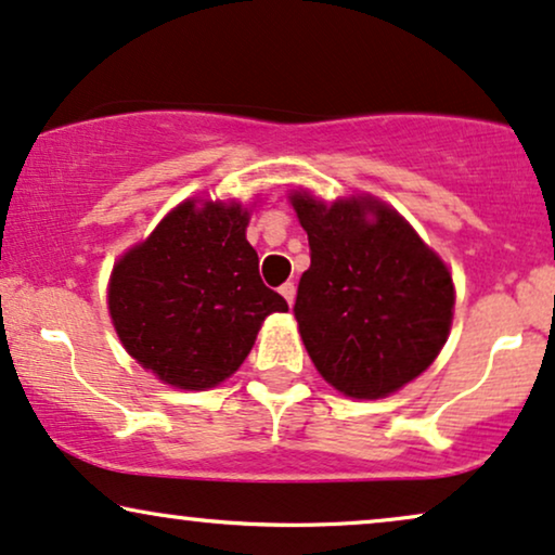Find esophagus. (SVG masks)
<instances>
[{
	"instance_id": "1",
	"label": "esophagus",
	"mask_w": 555,
	"mask_h": 555,
	"mask_svg": "<svg viewBox=\"0 0 555 555\" xmlns=\"http://www.w3.org/2000/svg\"><path fill=\"white\" fill-rule=\"evenodd\" d=\"M280 296L288 300V306H293V300H296V285L283 283V285H280Z\"/></svg>"
}]
</instances>
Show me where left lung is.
Listing matches in <instances>:
<instances>
[{"label": "left lung", "mask_w": 555, "mask_h": 555, "mask_svg": "<svg viewBox=\"0 0 555 555\" xmlns=\"http://www.w3.org/2000/svg\"><path fill=\"white\" fill-rule=\"evenodd\" d=\"M288 201L311 246L293 311L319 375L358 401L401 391L450 337L453 272L375 195L326 203L298 188Z\"/></svg>", "instance_id": "left-lung-1"}]
</instances>
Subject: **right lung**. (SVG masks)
<instances>
[{
	"label": "right lung",
	"instance_id": "add662e5",
	"mask_svg": "<svg viewBox=\"0 0 555 555\" xmlns=\"http://www.w3.org/2000/svg\"><path fill=\"white\" fill-rule=\"evenodd\" d=\"M242 201L184 197L115 259L107 311L126 352L180 391L231 378L270 313L288 304L259 278Z\"/></svg>",
	"mask_w": 555,
	"mask_h": 555
}]
</instances>
